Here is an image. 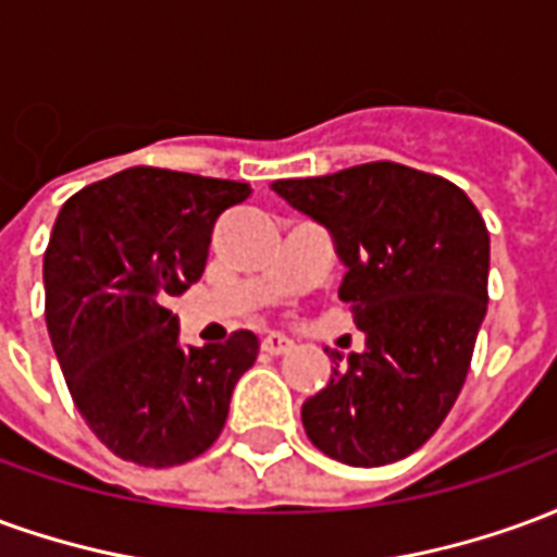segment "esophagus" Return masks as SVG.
Segmentation results:
<instances>
[{
	"label": "esophagus",
	"instance_id": "esophagus-1",
	"mask_svg": "<svg viewBox=\"0 0 557 557\" xmlns=\"http://www.w3.org/2000/svg\"><path fill=\"white\" fill-rule=\"evenodd\" d=\"M262 349H265L268 355H283V351L292 349V339L286 337V334L271 331V334H265V337H262Z\"/></svg>",
	"mask_w": 557,
	"mask_h": 557
}]
</instances>
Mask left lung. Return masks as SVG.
Masks as SVG:
<instances>
[{
	"label": "left lung",
	"instance_id": "1",
	"mask_svg": "<svg viewBox=\"0 0 557 557\" xmlns=\"http://www.w3.org/2000/svg\"><path fill=\"white\" fill-rule=\"evenodd\" d=\"M271 190L327 230L346 268L339 298L363 331V351L334 361L301 406L307 438L355 468L406 459L466 382L490 301L486 223L454 182L391 160Z\"/></svg>",
	"mask_w": 557,
	"mask_h": 557
}]
</instances>
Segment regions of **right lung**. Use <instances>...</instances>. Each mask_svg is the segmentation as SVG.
Wrapping results in <instances>:
<instances>
[{"label":"right lung","instance_id":"1","mask_svg":"<svg viewBox=\"0 0 557 557\" xmlns=\"http://www.w3.org/2000/svg\"><path fill=\"white\" fill-rule=\"evenodd\" d=\"M244 182L131 166L83 187L44 253L47 331L67 391L115 456L170 468L206 454L256 361L253 331L184 346L170 298L206 271L211 230Z\"/></svg>","mask_w":557,"mask_h":557}]
</instances>
